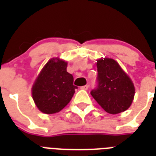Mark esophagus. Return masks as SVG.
Segmentation results:
<instances>
[{"label":"esophagus","instance_id":"1","mask_svg":"<svg viewBox=\"0 0 156 156\" xmlns=\"http://www.w3.org/2000/svg\"><path fill=\"white\" fill-rule=\"evenodd\" d=\"M80 89H82V90H87L88 89V86L87 85H85V86H83V87H81Z\"/></svg>","mask_w":156,"mask_h":156}]
</instances>
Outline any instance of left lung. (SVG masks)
I'll return each instance as SVG.
<instances>
[{
	"mask_svg": "<svg viewBox=\"0 0 156 156\" xmlns=\"http://www.w3.org/2000/svg\"><path fill=\"white\" fill-rule=\"evenodd\" d=\"M96 66L98 87L90 95L108 113L118 114L127 110L135 94V87L129 76L117 61L108 57L98 59Z\"/></svg>",
	"mask_w": 156,
	"mask_h": 156,
	"instance_id": "obj_1",
	"label": "left lung"
}]
</instances>
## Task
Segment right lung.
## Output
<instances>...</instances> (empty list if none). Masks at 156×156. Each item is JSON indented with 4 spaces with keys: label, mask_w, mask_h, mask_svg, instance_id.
Wrapping results in <instances>:
<instances>
[{
    "label": "right lung",
    "mask_w": 156,
    "mask_h": 156,
    "mask_svg": "<svg viewBox=\"0 0 156 156\" xmlns=\"http://www.w3.org/2000/svg\"><path fill=\"white\" fill-rule=\"evenodd\" d=\"M67 61L59 57L50 59L43 67L31 87L35 105L45 114L61 111L70 102L77 87L73 77L66 70Z\"/></svg>",
    "instance_id": "obj_1"
}]
</instances>
